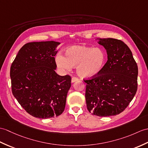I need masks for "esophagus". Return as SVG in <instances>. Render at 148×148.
I'll return each instance as SVG.
<instances>
[{
    "instance_id": "esophagus-1",
    "label": "esophagus",
    "mask_w": 148,
    "mask_h": 148,
    "mask_svg": "<svg viewBox=\"0 0 148 148\" xmlns=\"http://www.w3.org/2000/svg\"><path fill=\"white\" fill-rule=\"evenodd\" d=\"M78 79H79L77 77H72L71 81H72V82H74L75 81H78Z\"/></svg>"
}]
</instances>
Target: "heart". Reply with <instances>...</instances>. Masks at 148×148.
<instances>
[{"label": "heart", "mask_w": 148, "mask_h": 148, "mask_svg": "<svg viewBox=\"0 0 148 148\" xmlns=\"http://www.w3.org/2000/svg\"><path fill=\"white\" fill-rule=\"evenodd\" d=\"M65 55L66 57L60 54L57 56V66L67 71L76 66L77 74L84 78L97 76L106 62V54L99 48L75 45L67 49Z\"/></svg>", "instance_id": "1"}]
</instances>
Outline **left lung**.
<instances>
[{
    "instance_id": "obj_1",
    "label": "left lung",
    "mask_w": 148,
    "mask_h": 148,
    "mask_svg": "<svg viewBox=\"0 0 148 148\" xmlns=\"http://www.w3.org/2000/svg\"><path fill=\"white\" fill-rule=\"evenodd\" d=\"M97 40L106 49L108 60L97 76L84 80L87 108L99 116L116 115L124 110L136 93L138 67L122 41L110 38Z\"/></svg>"
}]
</instances>
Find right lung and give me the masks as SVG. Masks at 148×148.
I'll return each instance as SVG.
<instances>
[{
    "instance_id": "1",
    "label": "right lung",
    "mask_w": 148,
    "mask_h": 148,
    "mask_svg": "<svg viewBox=\"0 0 148 148\" xmlns=\"http://www.w3.org/2000/svg\"><path fill=\"white\" fill-rule=\"evenodd\" d=\"M59 42H30L18 51L12 63V92L21 106L35 117L49 119L61 115L71 86L70 75L56 73L55 56Z\"/></svg>"
}]
</instances>
